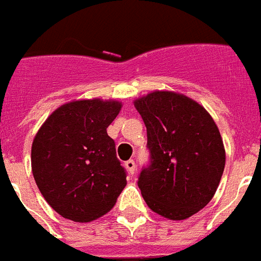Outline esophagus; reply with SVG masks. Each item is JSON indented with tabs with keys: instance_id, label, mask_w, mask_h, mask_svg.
Masks as SVG:
<instances>
[{
	"instance_id": "34e87169",
	"label": "esophagus",
	"mask_w": 261,
	"mask_h": 261,
	"mask_svg": "<svg viewBox=\"0 0 261 261\" xmlns=\"http://www.w3.org/2000/svg\"><path fill=\"white\" fill-rule=\"evenodd\" d=\"M125 168H126V171H128L129 174L135 175V172H136V164H135V161H133V160H128V161L125 163Z\"/></svg>"
}]
</instances>
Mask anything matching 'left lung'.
<instances>
[{"mask_svg": "<svg viewBox=\"0 0 261 261\" xmlns=\"http://www.w3.org/2000/svg\"><path fill=\"white\" fill-rule=\"evenodd\" d=\"M147 128L151 163L139 176L147 206L164 218L186 220L216 195L225 149L214 119L191 97L155 90L135 101Z\"/></svg>", "mask_w": 261, "mask_h": 261, "instance_id": "left-lung-1", "label": "left lung"}]
</instances>
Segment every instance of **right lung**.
Listing matches in <instances>:
<instances>
[{
	"mask_svg": "<svg viewBox=\"0 0 261 261\" xmlns=\"http://www.w3.org/2000/svg\"><path fill=\"white\" fill-rule=\"evenodd\" d=\"M122 102L75 100L55 110L36 133L32 172L45 201L60 216L90 222L111 210L126 172L107 133Z\"/></svg>",
	"mask_w": 261,
	"mask_h": 261,
	"instance_id": "right-lung-1",
	"label": "right lung"
}]
</instances>
